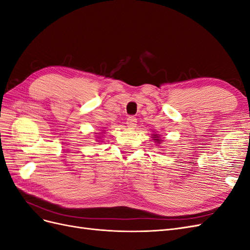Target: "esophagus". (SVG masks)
Masks as SVG:
<instances>
[{"instance_id": "1", "label": "esophagus", "mask_w": 250, "mask_h": 250, "mask_svg": "<svg viewBox=\"0 0 250 250\" xmlns=\"http://www.w3.org/2000/svg\"><path fill=\"white\" fill-rule=\"evenodd\" d=\"M126 124H127V127L129 128V129H134V127L137 126V119H135L134 117L127 118Z\"/></svg>"}]
</instances>
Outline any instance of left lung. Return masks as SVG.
Segmentation results:
<instances>
[{
  "instance_id": "left-lung-1",
  "label": "left lung",
  "mask_w": 250,
  "mask_h": 250,
  "mask_svg": "<svg viewBox=\"0 0 250 250\" xmlns=\"http://www.w3.org/2000/svg\"><path fill=\"white\" fill-rule=\"evenodd\" d=\"M151 135H152V137H151V138H152L153 142L156 144L157 146H160L161 144H163V141H164V140H162V139H161V134H155V133H152Z\"/></svg>"
}]
</instances>
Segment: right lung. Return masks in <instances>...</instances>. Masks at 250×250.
<instances>
[{"instance_id": "add662e5", "label": "right lung", "mask_w": 250, "mask_h": 250, "mask_svg": "<svg viewBox=\"0 0 250 250\" xmlns=\"http://www.w3.org/2000/svg\"><path fill=\"white\" fill-rule=\"evenodd\" d=\"M97 134H98V133H97ZM99 134H102V132H101V133H99ZM100 137H102V135H97V137H96V138H97V140H96V141H98V142H101V141H100Z\"/></svg>"}]
</instances>
